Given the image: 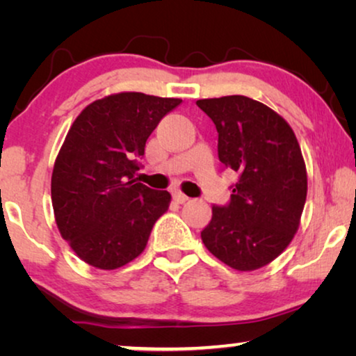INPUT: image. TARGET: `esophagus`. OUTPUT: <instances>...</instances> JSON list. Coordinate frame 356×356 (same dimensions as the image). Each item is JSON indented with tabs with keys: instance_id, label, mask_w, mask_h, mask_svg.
I'll return each mask as SVG.
<instances>
[{
	"instance_id": "obj_1",
	"label": "esophagus",
	"mask_w": 356,
	"mask_h": 356,
	"mask_svg": "<svg viewBox=\"0 0 356 356\" xmlns=\"http://www.w3.org/2000/svg\"><path fill=\"white\" fill-rule=\"evenodd\" d=\"M173 199H175V202H178V204H184L188 201V196L186 194H183L181 191H173Z\"/></svg>"
}]
</instances>
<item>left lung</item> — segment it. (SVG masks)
Returning a JSON list of instances; mask_svg holds the SVG:
<instances>
[{"mask_svg": "<svg viewBox=\"0 0 356 356\" xmlns=\"http://www.w3.org/2000/svg\"><path fill=\"white\" fill-rule=\"evenodd\" d=\"M196 105L216 124L223 168L238 173L228 204L212 206L202 243L233 269L256 270L274 261L298 230L308 191L300 144L280 115L250 97Z\"/></svg>", "mask_w": 356, "mask_h": 356, "instance_id": "left-lung-1", "label": "left lung"}]
</instances>
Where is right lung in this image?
Masks as SVG:
<instances>
[{"instance_id":"right-lung-1","label":"right lung","mask_w":356,"mask_h":356,"mask_svg":"<svg viewBox=\"0 0 356 356\" xmlns=\"http://www.w3.org/2000/svg\"><path fill=\"white\" fill-rule=\"evenodd\" d=\"M179 104L121 92L87 105L67 131L51 175V204L61 236L89 266L111 270L136 259L167 212L170 193L134 175L149 136Z\"/></svg>"}]
</instances>
